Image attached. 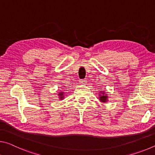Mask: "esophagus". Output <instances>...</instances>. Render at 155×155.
Wrapping results in <instances>:
<instances>
[{
    "label": "esophagus",
    "mask_w": 155,
    "mask_h": 155,
    "mask_svg": "<svg viewBox=\"0 0 155 155\" xmlns=\"http://www.w3.org/2000/svg\"><path fill=\"white\" fill-rule=\"evenodd\" d=\"M80 83L81 84H83V85H85V84L87 83V81H86V79H83V80H81L80 81Z\"/></svg>",
    "instance_id": "1"
}]
</instances>
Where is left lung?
<instances>
[{"label": "left lung", "instance_id": "1", "mask_svg": "<svg viewBox=\"0 0 155 155\" xmlns=\"http://www.w3.org/2000/svg\"><path fill=\"white\" fill-rule=\"evenodd\" d=\"M98 99L101 103H105L107 102H108V95L104 91H100L99 95H98Z\"/></svg>", "mask_w": 155, "mask_h": 155}]
</instances>
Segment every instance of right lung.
Returning a JSON list of instances; mask_svg holds the SVG:
<instances>
[{"mask_svg":"<svg viewBox=\"0 0 155 155\" xmlns=\"http://www.w3.org/2000/svg\"><path fill=\"white\" fill-rule=\"evenodd\" d=\"M57 95H58L59 99L60 100V101H61V100L62 101V100L64 99V92L63 91H59V92H58Z\"/></svg>","mask_w":155,"mask_h":155,"instance_id":"1","label":"right lung"}]
</instances>
